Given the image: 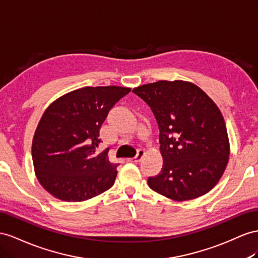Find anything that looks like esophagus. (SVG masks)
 Instances as JSON below:
<instances>
[{
  "label": "esophagus",
  "instance_id": "34e87169",
  "mask_svg": "<svg viewBox=\"0 0 258 258\" xmlns=\"http://www.w3.org/2000/svg\"><path fill=\"white\" fill-rule=\"evenodd\" d=\"M144 155H145V150L144 149H140V150L137 151L136 156L134 158H131L130 161L131 162H140L142 160V158H143Z\"/></svg>",
  "mask_w": 258,
  "mask_h": 258
}]
</instances>
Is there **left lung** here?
<instances>
[{
  "label": "left lung",
  "instance_id": "obj_1",
  "mask_svg": "<svg viewBox=\"0 0 258 258\" xmlns=\"http://www.w3.org/2000/svg\"><path fill=\"white\" fill-rule=\"evenodd\" d=\"M133 92L146 102L159 126L162 169L149 187L176 202L203 196L227 168L230 143L217 104L193 83L159 81Z\"/></svg>",
  "mask_w": 258,
  "mask_h": 258
}]
</instances>
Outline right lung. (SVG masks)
<instances>
[{"label":"right lung","mask_w":258,"mask_h":258,"mask_svg":"<svg viewBox=\"0 0 258 258\" xmlns=\"http://www.w3.org/2000/svg\"><path fill=\"white\" fill-rule=\"evenodd\" d=\"M131 88L84 87L45 109L32 140V161L42 187L64 202H84L114 184L117 163L98 151L99 132L111 108Z\"/></svg>","instance_id":"right-lung-1"}]
</instances>
